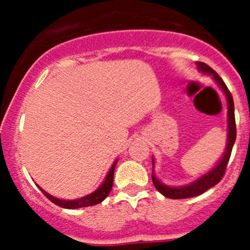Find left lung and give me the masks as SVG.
<instances>
[{
    "mask_svg": "<svg viewBox=\"0 0 250 250\" xmlns=\"http://www.w3.org/2000/svg\"><path fill=\"white\" fill-rule=\"evenodd\" d=\"M200 69V71L204 72V74H210L213 75L214 80L218 82V84L220 85L221 89L224 90L226 95V99H228V146H226V151L224 153L223 158L220 160V162L218 163V166H215V168L204 174L203 176H201L200 179L195 181L192 184H188V185L183 186V188H169V186L163 185L161 181H158L156 179V176L152 174V181L155 188L162 193L163 196L168 198H173V200H179V198H190V197H196L198 195H202L203 192H206L207 190H209L210 188L215 186L219 181L223 179V176L225 175L226 167H228L229 160H230L231 152H232V147L234 140H236V120H234V105H233V98L232 94L230 93L229 88L226 87L225 82L223 81V78L219 76L210 66L206 64V62H196ZM153 162V160H152Z\"/></svg>",
    "mask_w": 250,
    "mask_h": 250,
    "instance_id": "left-lung-1",
    "label": "left lung"
}]
</instances>
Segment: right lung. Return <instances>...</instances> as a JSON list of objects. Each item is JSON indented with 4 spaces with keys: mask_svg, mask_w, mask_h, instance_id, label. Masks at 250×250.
Listing matches in <instances>:
<instances>
[{
    "mask_svg": "<svg viewBox=\"0 0 250 250\" xmlns=\"http://www.w3.org/2000/svg\"><path fill=\"white\" fill-rule=\"evenodd\" d=\"M117 163L116 161L115 163L111 167L109 174L106 175V179L103 183V185L98 188L95 192L90 193V195L85 196V197L80 198V200H74V201H62L59 200V198H55L53 196H50L49 193H47L46 191H43L42 188L40 190L44 193V196L48 198L49 201H52L53 203L57 204V206L62 207V208H66V209H76V208H82V207H89V206H95V204L103 202L105 198L109 196L111 188H112L113 185V172H115V166Z\"/></svg>",
    "mask_w": 250,
    "mask_h": 250,
    "instance_id": "add662e5",
    "label": "right lung"
}]
</instances>
